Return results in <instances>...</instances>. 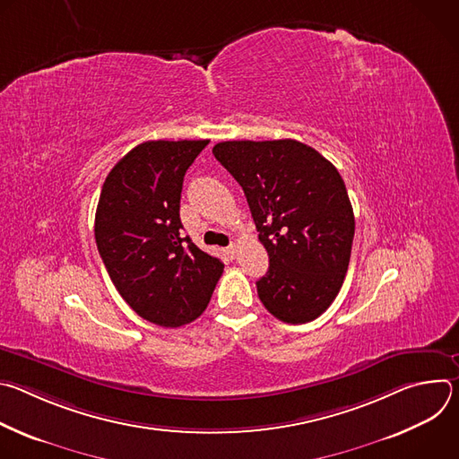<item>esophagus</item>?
I'll return each mask as SVG.
<instances>
[{"label":"esophagus","instance_id":"1","mask_svg":"<svg viewBox=\"0 0 459 459\" xmlns=\"http://www.w3.org/2000/svg\"><path fill=\"white\" fill-rule=\"evenodd\" d=\"M225 254L229 255V257H236V254H238V247L232 243V245H229L227 248H225Z\"/></svg>","mask_w":459,"mask_h":459}]
</instances>
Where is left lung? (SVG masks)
Here are the masks:
<instances>
[{
	"mask_svg": "<svg viewBox=\"0 0 459 459\" xmlns=\"http://www.w3.org/2000/svg\"><path fill=\"white\" fill-rule=\"evenodd\" d=\"M212 154L241 185L269 254L257 296L292 325L336 299L351 261L354 212L338 169L296 140L221 142Z\"/></svg>",
	"mask_w": 459,
	"mask_h": 459,
	"instance_id": "1",
	"label": "left lung"
}]
</instances>
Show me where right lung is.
<instances>
[{
  "mask_svg": "<svg viewBox=\"0 0 459 459\" xmlns=\"http://www.w3.org/2000/svg\"><path fill=\"white\" fill-rule=\"evenodd\" d=\"M209 140L145 142L108 172L94 236L105 269L138 316L176 326L207 308L223 264L181 236L179 200L186 169Z\"/></svg>",
  "mask_w": 459,
  "mask_h": 459,
  "instance_id": "obj_1",
  "label": "right lung"
}]
</instances>
